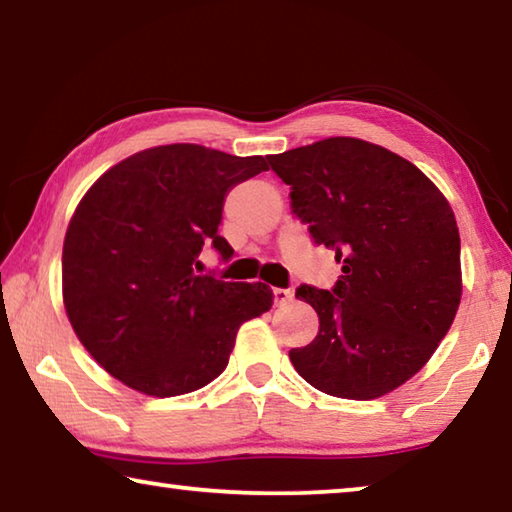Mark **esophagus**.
Listing matches in <instances>:
<instances>
[{
    "label": "esophagus",
    "instance_id": "1",
    "mask_svg": "<svg viewBox=\"0 0 512 512\" xmlns=\"http://www.w3.org/2000/svg\"><path fill=\"white\" fill-rule=\"evenodd\" d=\"M293 293L289 289H273V300L275 305H287Z\"/></svg>",
    "mask_w": 512,
    "mask_h": 512
}]
</instances>
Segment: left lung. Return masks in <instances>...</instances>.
I'll use <instances>...</instances> for the list:
<instances>
[{"mask_svg":"<svg viewBox=\"0 0 512 512\" xmlns=\"http://www.w3.org/2000/svg\"><path fill=\"white\" fill-rule=\"evenodd\" d=\"M266 160L311 239L343 264L332 291L296 289L320 327L289 352L293 368L343 400L395 391L431 359L461 305V237L447 198L415 164L357 137Z\"/></svg>","mask_w":512,"mask_h":512,"instance_id":"1","label":"left lung"}]
</instances>
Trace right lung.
Instances as JSON below:
<instances>
[{
  "label": "right lung",
  "mask_w": 512,
  "mask_h": 512,
  "mask_svg": "<svg viewBox=\"0 0 512 512\" xmlns=\"http://www.w3.org/2000/svg\"><path fill=\"white\" fill-rule=\"evenodd\" d=\"M268 169L262 155L201 144L153 146L121 160L76 207L63 244V302L94 361L151 397L198 391L228 366L241 323L273 305L262 282L196 275L219 235L225 196Z\"/></svg>",
  "instance_id": "add662e5"
}]
</instances>
